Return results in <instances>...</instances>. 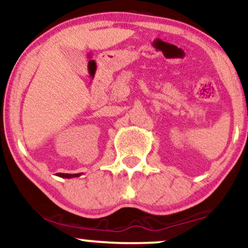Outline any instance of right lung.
Here are the masks:
<instances>
[{
  "label": "right lung",
  "mask_w": 248,
  "mask_h": 248,
  "mask_svg": "<svg viewBox=\"0 0 248 248\" xmlns=\"http://www.w3.org/2000/svg\"><path fill=\"white\" fill-rule=\"evenodd\" d=\"M56 175H59V177H61V178H67V179H69V178L79 177L80 173H77V174H68V173H58V174H56Z\"/></svg>",
  "instance_id": "add662e5"
}]
</instances>
